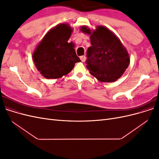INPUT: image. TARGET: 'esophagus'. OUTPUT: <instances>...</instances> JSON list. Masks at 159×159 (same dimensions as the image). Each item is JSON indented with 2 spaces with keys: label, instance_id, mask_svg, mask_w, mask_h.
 <instances>
[{
  "label": "esophagus",
  "instance_id": "esophagus-1",
  "mask_svg": "<svg viewBox=\"0 0 159 159\" xmlns=\"http://www.w3.org/2000/svg\"><path fill=\"white\" fill-rule=\"evenodd\" d=\"M80 60L82 62H84L86 60V57L85 56H80Z\"/></svg>",
  "mask_w": 159,
  "mask_h": 159
}]
</instances>
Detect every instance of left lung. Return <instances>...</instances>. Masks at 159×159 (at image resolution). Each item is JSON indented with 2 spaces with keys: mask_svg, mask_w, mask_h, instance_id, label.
Returning a JSON list of instances; mask_svg holds the SVG:
<instances>
[{
  "mask_svg": "<svg viewBox=\"0 0 159 159\" xmlns=\"http://www.w3.org/2000/svg\"><path fill=\"white\" fill-rule=\"evenodd\" d=\"M80 30L90 36L91 46L87 50V68L102 82H113L121 78L130 64L129 53L119 38L109 28L96 26L92 32L87 26Z\"/></svg>",
  "mask_w": 159,
  "mask_h": 159,
  "instance_id": "1",
  "label": "left lung"
}]
</instances>
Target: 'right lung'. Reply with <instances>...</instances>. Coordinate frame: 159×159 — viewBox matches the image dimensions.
I'll return each mask as SVG.
<instances>
[{
    "mask_svg": "<svg viewBox=\"0 0 159 159\" xmlns=\"http://www.w3.org/2000/svg\"><path fill=\"white\" fill-rule=\"evenodd\" d=\"M73 28L67 23L59 24L43 37L33 52L37 70L47 79H58L71 71L77 62L74 46L68 41Z\"/></svg>",
    "mask_w": 159,
    "mask_h": 159,
    "instance_id": "1",
    "label": "right lung"
}]
</instances>
